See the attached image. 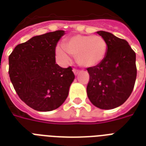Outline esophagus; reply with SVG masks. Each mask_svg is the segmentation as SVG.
I'll return each mask as SVG.
<instances>
[{
  "instance_id": "1",
  "label": "esophagus",
  "mask_w": 146,
  "mask_h": 146,
  "mask_svg": "<svg viewBox=\"0 0 146 146\" xmlns=\"http://www.w3.org/2000/svg\"><path fill=\"white\" fill-rule=\"evenodd\" d=\"M73 72L74 73V74H75V75H77L78 73H79V70L74 68V69H73Z\"/></svg>"
}]
</instances>
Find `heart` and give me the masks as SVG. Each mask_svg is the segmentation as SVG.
<instances>
[{
  "instance_id": "1",
  "label": "heart",
  "mask_w": 146,
  "mask_h": 146,
  "mask_svg": "<svg viewBox=\"0 0 146 146\" xmlns=\"http://www.w3.org/2000/svg\"><path fill=\"white\" fill-rule=\"evenodd\" d=\"M64 47H58L57 54L64 62L70 60V54L76 57L77 64L83 67L97 66L104 60L108 44L99 35H76L64 40Z\"/></svg>"
}]
</instances>
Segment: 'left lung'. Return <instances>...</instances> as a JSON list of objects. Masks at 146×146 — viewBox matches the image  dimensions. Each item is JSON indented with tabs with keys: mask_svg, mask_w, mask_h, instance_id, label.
<instances>
[{
	"mask_svg": "<svg viewBox=\"0 0 146 146\" xmlns=\"http://www.w3.org/2000/svg\"><path fill=\"white\" fill-rule=\"evenodd\" d=\"M97 33L106 41L108 50L99 64L87 68V95L95 106L108 110L123 104L133 90L136 53L126 40L104 31Z\"/></svg>",
	"mask_w": 146,
	"mask_h": 146,
	"instance_id": "8db88e82",
	"label": "left lung"
}]
</instances>
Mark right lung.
Returning a JSON list of instances; mask_svg holds the SVG:
<instances>
[{
  "mask_svg": "<svg viewBox=\"0 0 146 146\" xmlns=\"http://www.w3.org/2000/svg\"><path fill=\"white\" fill-rule=\"evenodd\" d=\"M64 31L34 36L9 56V76L19 98L38 111L59 108L68 96L75 75L55 62V49Z\"/></svg>",
  "mask_w": 146,
  "mask_h": 146,
  "instance_id": "1",
  "label": "right lung"
}]
</instances>
